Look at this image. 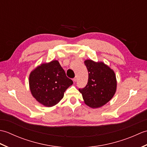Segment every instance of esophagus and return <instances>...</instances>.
<instances>
[{"label": "esophagus", "instance_id": "obj_1", "mask_svg": "<svg viewBox=\"0 0 147 147\" xmlns=\"http://www.w3.org/2000/svg\"><path fill=\"white\" fill-rule=\"evenodd\" d=\"M76 80H77V76H75V77H74V78H73V82H75Z\"/></svg>", "mask_w": 147, "mask_h": 147}]
</instances>
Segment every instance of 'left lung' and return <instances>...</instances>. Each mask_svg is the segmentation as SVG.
<instances>
[{
    "label": "left lung",
    "mask_w": 147,
    "mask_h": 147,
    "mask_svg": "<svg viewBox=\"0 0 147 147\" xmlns=\"http://www.w3.org/2000/svg\"><path fill=\"white\" fill-rule=\"evenodd\" d=\"M88 80L85 88H80L85 104L92 108H98L110 101L117 88L114 71L102 62L86 60Z\"/></svg>",
    "instance_id": "1"
}]
</instances>
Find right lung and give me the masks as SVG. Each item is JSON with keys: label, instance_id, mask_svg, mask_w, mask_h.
I'll return each mask as SVG.
<instances>
[{"label": "right lung", "instance_id": "1", "mask_svg": "<svg viewBox=\"0 0 147 147\" xmlns=\"http://www.w3.org/2000/svg\"><path fill=\"white\" fill-rule=\"evenodd\" d=\"M57 61H52L36 67L29 77L33 96L46 107H52L63 98L65 90L73 85Z\"/></svg>", "mask_w": 147, "mask_h": 147}]
</instances>
